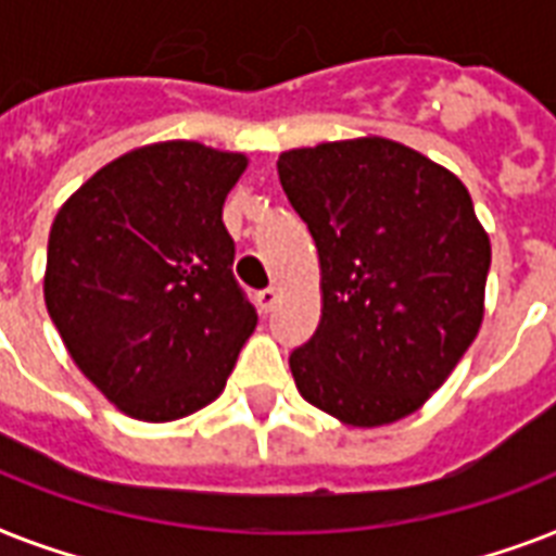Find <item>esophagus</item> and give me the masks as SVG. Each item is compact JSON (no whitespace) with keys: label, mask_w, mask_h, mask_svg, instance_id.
<instances>
[{"label":"esophagus","mask_w":556,"mask_h":556,"mask_svg":"<svg viewBox=\"0 0 556 556\" xmlns=\"http://www.w3.org/2000/svg\"><path fill=\"white\" fill-rule=\"evenodd\" d=\"M277 300H279L277 288H265V291H260V294H256V305H260L262 314L274 312V305H277Z\"/></svg>","instance_id":"obj_1"}]
</instances>
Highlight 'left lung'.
Wrapping results in <instances>:
<instances>
[{"label": "left lung", "mask_w": 556, "mask_h": 556, "mask_svg": "<svg viewBox=\"0 0 556 556\" xmlns=\"http://www.w3.org/2000/svg\"><path fill=\"white\" fill-rule=\"evenodd\" d=\"M277 169L323 274L320 326L288 357L300 395L352 427L415 413L482 326L491 242L470 192L387 138L282 152Z\"/></svg>", "instance_id": "left-lung-1"}]
</instances>
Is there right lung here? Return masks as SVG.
I'll return each mask as SVG.
<instances>
[{
  "label": "right lung",
  "mask_w": 556,
  "mask_h": 556,
  "mask_svg": "<svg viewBox=\"0 0 556 556\" xmlns=\"http://www.w3.org/2000/svg\"><path fill=\"white\" fill-rule=\"evenodd\" d=\"M244 167L239 152L152 143L94 173L51 225L48 314L83 375L138 421L216 401L256 329L222 222Z\"/></svg>",
  "instance_id": "obj_1"
}]
</instances>
